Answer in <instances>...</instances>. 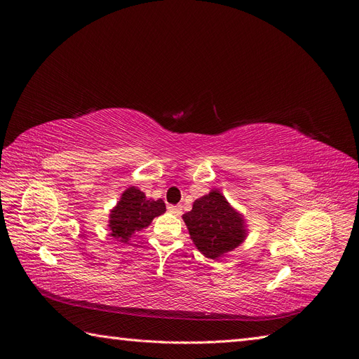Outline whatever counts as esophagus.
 Segmentation results:
<instances>
[{
	"label": "esophagus",
	"mask_w": 359,
	"mask_h": 359,
	"mask_svg": "<svg viewBox=\"0 0 359 359\" xmlns=\"http://www.w3.org/2000/svg\"><path fill=\"white\" fill-rule=\"evenodd\" d=\"M168 210H169V212L175 214V215H181V214H182V210H181V206H180V205H177V206L169 205V206H168Z\"/></svg>",
	"instance_id": "1"
}]
</instances>
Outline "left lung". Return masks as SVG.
Returning <instances> with one entry per match:
<instances>
[{"instance_id": "obj_1", "label": "left lung", "mask_w": 359, "mask_h": 359, "mask_svg": "<svg viewBox=\"0 0 359 359\" xmlns=\"http://www.w3.org/2000/svg\"><path fill=\"white\" fill-rule=\"evenodd\" d=\"M182 220L199 252L215 260L233 252L248 235L244 215L217 189L194 201L191 211L184 214Z\"/></svg>"}]
</instances>
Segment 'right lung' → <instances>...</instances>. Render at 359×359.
I'll use <instances>...</instances> for the list:
<instances>
[{
    "instance_id": "right-lung-1",
    "label": "right lung",
    "mask_w": 359,
    "mask_h": 359,
    "mask_svg": "<svg viewBox=\"0 0 359 359\" xmlns=\"http://www.w3.org/2000/svg\"><path fill=\"white\" fill-rule=\"evenodd\" d=\"M165 211L166 205L161 199H148L144 191L132 186L123 191L121 198L111 210L107 226L116 241L127 243Z\"/></svg>"
}]
</instances>
